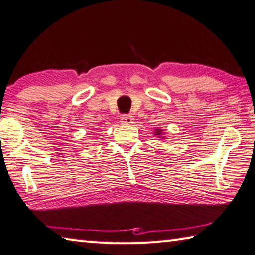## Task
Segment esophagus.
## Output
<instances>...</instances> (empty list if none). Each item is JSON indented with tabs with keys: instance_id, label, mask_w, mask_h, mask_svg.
<instances>
[{
	"instance_id": "obj_1",
	"label": "esophagus",
	"mask_w": 255,
	"mask_h": 255,
	"mask_svg": "<svg viewBox=\"0 0 255 255\" xmlns=\"http://www.w3.org/2000/svg\"><path fill=\"white\" fill-rule=\"evenodd\" d=\"M132 121H133L132 116L128 115V114H124V115L121 116V122L123 124H130V123H132Z\"/></svg>"
}]
</instances>
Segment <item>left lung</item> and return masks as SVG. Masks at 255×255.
<instances>
[{"label": "left lung", "mask_w": 255, "mask_h": 255, "mask_svg": "<svg viewBox=\"0 0 255 255\" xmlns=\"http://www.w3.org/2000/svg\"><path fill=\"white\" fill-rule=\"evenodd\" d=\"M156 134H158V136H160V134H161V130H156V132H155Z\"/></svg>", "instance_id": "8db88e82"}]
</instances>
